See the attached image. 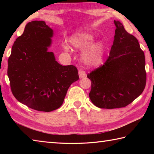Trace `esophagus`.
Returning a JSON list of instances; mask_svg holds the SVG:
<instances>
[{
    "mask_svg": "<svg viewBox=\"0 0 154 154\" xmlns=\"http://www.w3.org/2000/svg\"><path fill=\"white\" fill-rule=\"evenodd\" d=\"M79 76L80 79H81V78H83V77H85L86 76L85 72L83 70H79Z\"/></svg>",
    "mask_w": 154,
    "mask_h": 154,
    "instance_id": "34e87169",
    "label": "esophagus"
}]
</instances>
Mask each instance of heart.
Segmentation results:
<instances>
[{
  "label": "heart",
  "mask_w": 154,
  "mask_h": 154,
  "mask_svg": "<svg viewBox=\"0 0 154 154\" xmlns=\"http://www.w3.org/2000/svg\"><path fill=\"white\" fill-rule=\"evenodd\" d=\"M95 41L94 35L89 32L78 31L72 34L69 38V42L75 50L85 51L82 55L83 61L90 66L99 65L103 60L104 46L101 42L93 44ZM65 51H69L70 48L67 44H63Z\"/></svg>",
  "instance_id": "1"
}]
</instances>
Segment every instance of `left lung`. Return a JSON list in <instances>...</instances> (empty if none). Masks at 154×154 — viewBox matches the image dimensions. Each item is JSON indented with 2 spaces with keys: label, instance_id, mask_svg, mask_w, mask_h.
Listing matches in <instances>:
<instances>
[{
  "label": "left lung",
  "instance_id": "8db88e82",
  "mask_svg": "<svg viewBox=\"0 0 154 154\" xmlns=\"http://www.w3.org/2000/svg\"><path fill=\"white\" fill-rule=\"evenodd\" d=\"M115 35L110 55L103 66L87 75L91 81L89 98L100 109L122 108L131 103L146 86L144 53L138 40L114 20Z\"/></svg>",
  "mask_w": 154,
  "mask_h": 154
}]
</instances>
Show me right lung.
<instances>
[{"label": "right lung", "mask_w": 154, "mask_h": 154, "mask_svg": "<svg viewBox=\"0 0 154 154\" xmlns=\"http://www.w3.org/2000/svg\"><path fill=\"white\" fill-rule=\"evenodd\" d=\"M54 30L44 21L26 25L16 38L8 61V77L13 95L32 109L51 112L63 103L71 85L79 79L73 65L63 66L48 51Z\"/></svg>", "instance_id": "1"}]
</instances>
